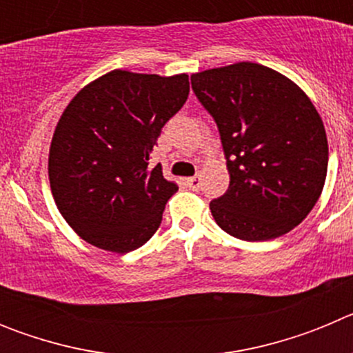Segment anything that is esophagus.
Returning <instances> with one entry per match:
<instances>
[{
	"instance_id": "esophagus-1",
	"label": "esophagus",
	"mask_w": 353,
	"mask_h": 353,
	"mask_svg": "<svg viewBox=\"0 0 353 353\" xmlns=\"http://www.w3.org/2000/svg\"><path fill=\"white\" fill-rule=\"evenodd\" d=\"M187 185H189V189H192V191H199V189H201V179H199L198 174H196V176H191V179H187Z\"/></svg>"
}]
</instances>
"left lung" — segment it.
I'll return each instance as SVG.
<instances>
[{"instance_id": "left-lung-1", "label": "left lung", "mask_w": 353, "mask_h": 353, "mask_svg": "<svg viewBox=\"0 0 353 353\" xmlns=\"http://www.w3.org/2000/svg\"><path fill=\"white\" fill-rule=\"evenodd\" d=\"M219 129L230 187L210 201L215 223L248 242L277 239L302 223L322 194L329 145L322 118L297 84L258 63L191 76Z\"/></svg>"}]
</instances>
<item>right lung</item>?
I'll return each mask as SVG.
<instances>
[{"label":"right lung","mask_w":353,"mask_h":353,"mask_svg":"<svg viewBox=\"0 0 353 353\" xmlns=\"http://www.w3.org/2000/svg\"><path fill=\"white\" fill-rule=\"evenodd\" d=\"M189 97V76L113 70L84 86L49 150L56 207L83 240L118 254L146 244L179 191L150 154Z\"/></svg>","instance_id":"1"}]
</instances>
